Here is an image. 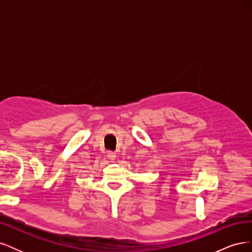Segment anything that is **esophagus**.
Instances as JSON below:
<instances>
[{
    "instance_id": "esophagus-1",
    "label": "esophagus",
    "mask_w": 252,
    "mask_h": 252,
    "mask_svg": "<svg viewBox=\"0 0 252 252\" xmlns=\"http://www.w3.org/2000/svg\"><path fill=\"white\" fill-rule=\"evenodd\" d=\"M116 154H114L113 151H108V154H107V158L110 159V161H113L114 158H116Z\"/></svg>"
}]
</instances>
